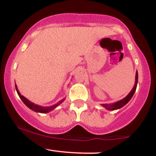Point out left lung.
<instances>
[{"label":"left lung","instance_id":"left-lung-1","mask_svg":"<svg viewBox=\"0 0 156 156\" xmlns=\"http://www.w3.org/2000/svg\"><path fill=\"white\" fill-rule=\"evenodd\" d=\"M137 82H138V73L136 72V83L133 89L131 90L129 94H128L125 98H123L122 100L121 101L117 102V103H114V104H111V105H107V104H103L102 105L104 106L105 108H106L108 110H116V109L120 108L122 107H123L125 104L128 103L130 101V100L131 99L132 97L134 94V93L136 92V87H137Z\"/></svg>","mask_w":156,"mask_h":156}]
</instances>
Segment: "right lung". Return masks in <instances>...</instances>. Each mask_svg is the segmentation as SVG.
I'll return each instance as SVG.
<instances>
[{
	"label": "right lung",
	"mask_w": 156,
	"mask_h": 156,
	"mask_svg": "<svg viewBox=\"0 0 156 156\" xmlns=\"http://www.w3.org/2000/svg\"><path fill=\"white\" fill-rule=\"evenodd\" d=\"M15 87H16V90H17V94H18V95H19L20 98V99L22 100V101L25 103V104L27 105V106L28 107V108H31V110L34 111V112H40V113H47V112H51V110H53V109H54L55 107L58 106V105L61 104V103H62V102L64 101V100H62V101H60L59 102H58V103H57L56 104L52 105V106L42 107V106H40V105H36L34 103H31V101H28V100H27L26 98H25V97H23V95H21L20 93L19 92L18 89H17V86H16V85H15Z\"/></svg>",
	"instance_id": "1"
}]
</instances>
